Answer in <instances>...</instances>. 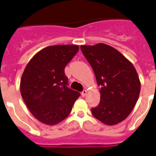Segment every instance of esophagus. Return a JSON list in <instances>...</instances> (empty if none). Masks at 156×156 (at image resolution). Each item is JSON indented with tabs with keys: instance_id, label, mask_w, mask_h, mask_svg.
Wrapping results in <instances>:
<instances>
[{
	"instance_id": "34e87169",
	"label": "esophagus",
	"mask_w": 156,
	"mask_h": 156,
	"mask_svg": "<svg viewBox=\"0 0 156 156\" xmlns=\"http://www.w3.org/2000/svg\"><path fill=\"white\" fill-rule=\"evenodd\" d=\"M87 90H83L82 92V97H85V96H87Z\"/></svg>"
}]
</instances>
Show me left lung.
<instances>
[{"label": "left lung", "mask_w": 156, "mask_h": 156, "mask_svg": "<svg viewBox=\"0 0 156 156\" xmlns=\"http://www.w3.org/2000/svg\"><path fill=\"white\" fill-rule=\"evenodd\" d=\"M81 50L100 87V102L91 109L94 117L107 125L123 121L135 107L140 81L132 63L110 45H81Z\"/></svg>", "instance_id": "8db88e82"}]
</instances>
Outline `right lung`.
Masks as SVG:
<instances>
[{"label":"right lung","mask_w":156,"mask_h":156,"mask_svg":"<svg viewBox=\"0 0 156 156\" xmlns=\"http://www.w3.org/2000/svg\"><path fill=\"white\" fill-rule=\"evenodd\" d=\"M78 45L48 46L29 62L20 90L25 105L37 119L55 125L69 115L80 93L69 89L66 66L78 51Z\"/></svg>","instance_id":"1"}]
</instances>
